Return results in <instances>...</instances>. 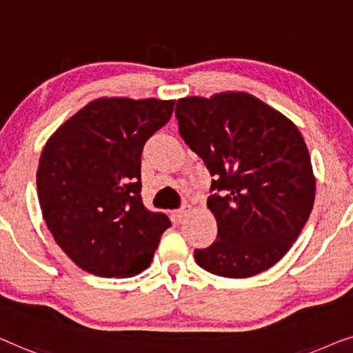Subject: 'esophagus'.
Masks as SVG:
<instances>
[{
	"mask_svg": "<svg viewBox=\"0 0 353 353\" xmlns=\"http://www.w3.org/2000/svg\"><path fill=\"white\" fill-rule=\"evenodd\" d=\"M190 211H192V206L187 205V203H185V205H183L181 210L176 211V217L179 221H183L188 214H190Z\"/></svg>",
	"mask_w": 353,
	"mask_h": 353,
	"instance_id": "esophagus-1",
	"label": "esophagus"
}]
</instances>
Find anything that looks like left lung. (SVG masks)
Returning a JSON list of instances; mask_svg holds the SVG:
<instances>
[{
	"instance_id": "1",
	"label": "left lung",
	"mask_w": 353,
	"mask_h": 353,
	"mask_svg": "<svg viewBox=\"0 0 353 353\" xmlns=\"http://www.w3.org/2000/svg\"><path fill=\"white\" fill-rule=\"evenodd\" d=\"M179 134L205 161L217 240L195 250L196 264L225 278L275 265L299 236L315 200V176L294 123L248 92L183 97Z\"/></svg>"
}]
</instances>
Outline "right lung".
I'll use <instances>...</instances> for the list:
<instances>
[{
  "instance_id": "right-lung-1",
  "label": "right lung",
  "mask_w": 353,
  "mask_h": 353,
  "mask_svg": "<svg viewBox=\"0 0 353 353\" xmlns=\"http://www.w3.org/2000/svg\"><path fill=\"white\" fill-rule=\"evenodd\" d=\"M174 102L96 99L44 145L39 206L54 240L79 269L125 278L150 265L171 221L143 206L141 155L147 139L170 121Z\"/></svg>"
}]
</instances>
